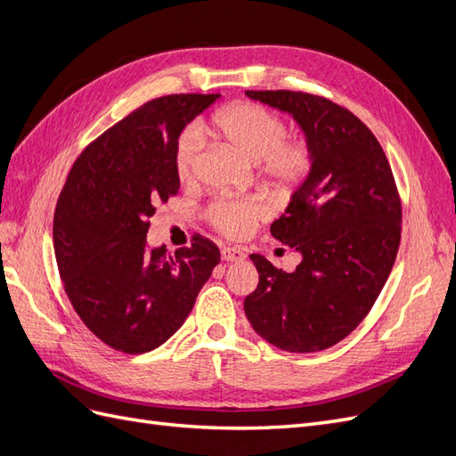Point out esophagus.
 Listing matches in <instances>:
<instances>
[{"instance_id":"obj_1","label":"esophagus","mask_w":456,"mask_h":456,"mask_svg":"<svg viewBox=\"0 0 456 456\" xmlns=\"http://www.w3.org/2000/svg\"><path fill=\"white\" fill-rule=\"evenodd\" d=\"M220 255H223V260L226 262H233V260H243L245 258V249H241V247H223L220 249Z\"/></svg>"}]
</instances>
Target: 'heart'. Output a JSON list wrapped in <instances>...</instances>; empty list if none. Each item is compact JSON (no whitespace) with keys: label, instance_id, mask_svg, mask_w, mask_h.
I'll use <instances>...</instances> for the list:
<instances>
[{"label":"heart","instance_id":"b5f03b06","mask_svg":"<svg viewBox=\"0 0 456 456\" xmlns=\"http://www.w3.org/2000/svg\"><path fill=\"white\" fill-rule=\"evenodd\" d=\"M203 134H215L236 148L245 158L256 161L260 176L280 190L298 184L312 167V150L302 139H285V121L272 110L241 102L213 116L201 127H188L175 150L178 181L188 184L196 178ZM207 220L228 238H243L270 216V205L260 198H218L207 207Z\"/></svg>","mask_w":456,"mask_h":456}]
</instances>
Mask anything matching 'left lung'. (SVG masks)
Masks as SVG:
<instances>
[{
	"mask_svg": "<svg viewBox=\"0 0 456 456\" xmlns=\"http://www.w3.org/2000/svg\"><path fill=\"white\" fill-rule=\"evenodd\" d=\"M291 114L312 167L270 233L302 255L295 272L251 255L258 285L247 320L273 346L320 352L363 322L388 280L402 241V200L377 136L344 106L302 91H247Z\"/></svg>",
	"mask_w": 456,
	"mask_h": 456,
	"instance_id": "1",
	"label": "left lung"
}]
</instances>
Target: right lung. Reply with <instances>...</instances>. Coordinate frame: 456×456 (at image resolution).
Returning a JSON list of instances; mask_svg holds the SVG:
<instances>
[{
    "label": "right lung",
    "instance_id": "add662e5",
    "mask_svg": "<svg viewBox=\"0 0 456 456\" xmlns=\"http://www.w3.org/2000/svg\"><path fill=\"white\" fill-rule=\"evenodd\" d=\"M220 94H167L136 108L74 161L53 218V245L76 314L110 348L144 354L173 337L220 262L200 233L150 249L156 207L181 181L175 150L186 123Z\"/></svg>",
    "mask_w": 456,
    "mask_h": 456
}]
</instances>
